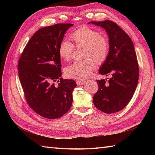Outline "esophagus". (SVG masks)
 I'll list each match as a JSON object with an SVG mask.
<instances>
[{
  "label": "esophagus",
  "instance_id": "1",
  "mask_svg": "<svg viewBox=\"0 0 155 155\" xmlns=\"http://www.w3.org/2000/svg\"><path fill=\"white\" fill-rule=\"evenodd\" d=\"M76 83H77V85H82V84L86 83V81H80L79 80V81H76Z\"/></svg>",
  "mask_w": 155,
  "mask_h": 155
}]
</instances>
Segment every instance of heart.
<instances>
[{
  "mask_svg": "<svg viewBox=\"0 0 155 155\" xmlns=\"http://www.w3.org/2000/svg\"><path fill=\"white\" fill-rule=\"evenodd\" d=\"M77 47H84L83 61H74L64 68L67 77L77 79H85L90 77L91 72L96 67L97 62L104 61L109 52V43L104 36L101 35L94 29L83 27L77 29L71 35ZM74 50V45L64 39L58 47L60 57L64 61L71 58Z\"/></svg>",
  "mask_w": 155,
  "mask_h": 155,
  "instance_id": "heart-1",
  "label": "heart"
}]
</instances>
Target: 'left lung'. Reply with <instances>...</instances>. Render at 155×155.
Returning <instances> with one entry per match:
<instances>
[{
  "label": "left lung",
  "instance_id": "1",
  "mask_svg": "<svg viewBox=\"0 0 155 155\" xmlns=\"http://www.w3.org/2000/svg\"><path fill=\"white\" fill-rule=\"evenodd\" d=\"M90 23L100 26L108 34L109 52L98 72L102 75L111 74L107 82L104 79L97 81L98 89L93 97V103L103 113H117L129 103L139 81V64L133 42L129 36L113 21Z\"/></svg>",
  "mask_w": 155,
  "mask_h": 155
}]
</instances>
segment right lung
Segmentation results:
<instances>
[{"label":"right lung","instance_id":"obj_1","mask_svg":"<svg viewBox=\"0 0 155 155\" xmlns=\"http://www.w3.org/2000/svg\"><path fill=\"white\" fill-rule=\"evenodd\" d=\"M72 25L59 23L39 29L18 61L19 79L27 103L35 113L50 119L61 117L70 109L77 86L74 80L61 77L58 53L59 45Z\"/></svg>","mask_w":155,"mask_h":155}]
</instances>
